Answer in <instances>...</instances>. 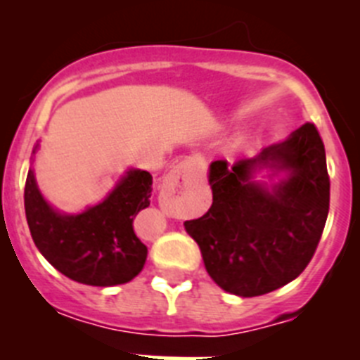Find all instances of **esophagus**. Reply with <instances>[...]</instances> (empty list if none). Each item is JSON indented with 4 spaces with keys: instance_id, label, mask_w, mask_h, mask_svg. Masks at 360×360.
Masks as SVG:
<instances>
[{
    "instance_id": "obj_1",
    "label": "esophagus",
    "mask_w": 360,
    "mask_h": 360,
    "mask_svg": "<svg viewBox=\"0 0 360 360\" xmlns=\"http://www.w3.org/2000/svg\"><path fill=\"white\" fill-rule=\"evenodd\" d=\"M200 178V162L198 158H186L180 164H176L169 173L164 176V182L160 186V202L164 207H167L173 202L174 195L184 193L198 184Z\"/></svg>"
}]
</instances>
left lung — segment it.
<instances>
[{"label": "left lung", "mask_w": 360, "mask_h": 360, "mask_svg": "<svg viewBox=\"0 0 360 360\" xmlns=\"http://www.w3.org/2000/svg\"><path fill=\"white\" fill-rule=\"evenodd\" d=\"M262 169L285 170L270 190L253 180ZM212 205L184 224L209 276L241 297L269 294L297 278L319 245L330 209V178L319 131L307 122L285 142L232 165L209 167Z\"/></svg>", "instance_id": "obj_1"}]
</instances>
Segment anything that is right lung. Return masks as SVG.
<instances>
[{
	"label": "right lung",
	"instance_id": "obj_1",
	"mask_svg": "<svg viewBox=\"0 0 360 360\" xmlns=\"http://www.w3.org/2000/svg\"><path fill=\"white\" fill-rule=\"evenodd\" d=\"M151 186L148 171L129 169L101 203L81 214H61L43 198L30 169L25 212L32 240L50 265L73 281L91 287L131 281L148 257V247L133 231V218L149 205Z\"/></svg>",
	"mask_w": 360,
	"mask_h": 360
}]
</instances>
